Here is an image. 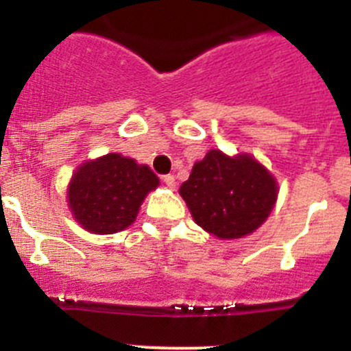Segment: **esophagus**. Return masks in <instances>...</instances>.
Wrapping results in <instances>:
<instances>
[{"label": "esophagus", "mask_w": 351, "mask_h": 351, "mask_svg": "<svg viewBox=\"0 0 351 351\" xmlns=\"http://www.w3.org/2000/svg\"><path fill=\"white\" fill-rule=\"evenodd\" d=\"M163 182H165L167 186H169V188H176V186H178V182H176V178H173L172 173H169V176H163Z\"/></svg>", "instance_id": "obj_1"}]
</instances>
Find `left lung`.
<instances>
[{"label": "left lung", "instance_id": "8db88e82", "mask_svg": "<svg viewBox=\"0 0 351 351\" xmlns=\"http://www.w3.org/2000/svg\"><path fill=\"white\" fill-rule=\"evenodd\" d=\"M195 223L219 239H241L262 225L278 198V182L250 154L210 149L179 188Z\"/></svg>", "mask_w": 351, "mask_h": 351}]
</instances>
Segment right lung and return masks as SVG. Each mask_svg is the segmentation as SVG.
Here are the masks:
<instances>
[{"mask_svg": "<svg viewBox=\"0 0 351 351\" xmlns=\"http://www.w3.org/2000/svg\"><path fill=\"white\" fill-rule=\"evenodd\" d=\"M160 179L147 165L108 153L86 161L68 184V206L73 218L93 234H116L137 218L149 191Z\"/></svg>", "mask_w": 351, "mask_h": 351, "instance_id": "1", "label": "right lung"}]
</instances>
